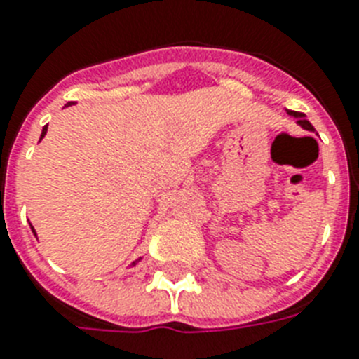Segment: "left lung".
I'll use <instances>...</instances> for the list:
<instances>
[{
  "label": "left lung",
  "instance_id": "obj_1",
  "mask_svg": "<svg viewBox=\"0 0 359 359\" xmlns=\"http://www.w3.org/2000/svg\"><path fill=\"white\" fill-rule=\"evenodd\" d=\"M290 115L294 116V118H297V122L300 123V126H302L304 129H307V131H313V126H311V123H309V120L304 118L302 113H297V111H290Z\"/></svg>",
  "mask_w": 359,
  "mask_h": 359
}]
</instances>
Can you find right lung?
<instances>
[{"label": "right lung", "instance_id": "right-lung-1", "mask_svg": "<svg viewBox=\"0 0 359 359\" xmlns=\"http://www.w3.org/2000/svg\"><path fill=\"white\" fill-rule=\"evenodd\" d=\"M46 131H48V126H44V128H43V133H41V138H43V136L46 135ZM32 231H34V228H32ZM34 233H36V231H34ZM133 266H135V262H133Z\"/></svg>", "mask_w": 359, "mask_h": 359}]
</instances>
